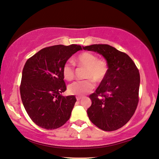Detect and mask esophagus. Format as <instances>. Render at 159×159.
I'll list each match as a JSON object with an SVG mask.
<instances>
[{
    "mask_svg": "<svg viewBox=\"0 0 159 159\" xmlns=\"http://www.w3.org/2000/svg\"><path fill=\"white\" fill-rule=\"evenodd\" d=\"M82 99V97H76V99H77V101H80V99Z\"/></svg>",
    "mask_w": 159,
    "mask_h": 159,
    "instance_id": "1",
    "label": "esophagus"
}]
</instances>
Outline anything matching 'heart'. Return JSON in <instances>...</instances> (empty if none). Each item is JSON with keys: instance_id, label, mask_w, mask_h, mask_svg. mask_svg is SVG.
<instances>
[{"instance_id": "obj_1", "label": "heart", "mask_w": 159, "mask_h": 159, "mask_svg": "<svg viewBox=\"0 0 159 159\" xmlns=\"http://www.w3.org/2000/svg\"><path fill=\"white\" fill-rule=\"evenodd\" d=\"M78 66L86 68L84 77L85 80H78L68 86V91L73 95L83 96L92 91L95 83H102L109 73V65L106 60L98 59L97 55L90 52H83L78 55L75 60ZM62 75L67 80H72L75 77L74 64L66 62L62 69Z\"/></svg>"}]
</instances>
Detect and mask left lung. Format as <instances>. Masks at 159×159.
<instances>
[{
	"mask_svg": "<svg viewBox=\"0 0 159 159\" xmlns=\"http://www.w3.org/2000/svg\"><path fill=\"white\" fill-rule=\"evenodd\" d=\"M84 50L102 55L109 65V73L94 93L89 96V120L104 131L121 128L131 119L139 102L140 73L126 53L108 44H92Z\"/></svg>",
	"mask_w": 159,
	"mask_h": 159,
	"instance_id": "obj_1",
	"label": "left lung"
}]
</instances>
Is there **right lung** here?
Segmentation results:
<instances>
[{
    "mask_svg": "<svg viewBox=\"0 0 159 159\" xmlns=\"http://www.w3.org/2000/svg\"><path fill=\"white\" fill-rule=\"evenodd\" d=\"M80 50L77 44L48 47L24 65L20 84L22 103L31 120L42 128L57 129L70 119L76 99L73 95H60L66 90L62 69Z\"/></svg>",
    "mask_w": 159,
    "mask_h": 159,
    "instance_id": "right-lung-1",
    "label": "right lung"
}]
</instances>
